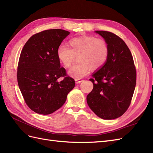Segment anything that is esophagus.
Returning <instances> with one entry per match:
<instances>
[{
  "mask_svg": "<svg viewBox=\"0 0 153 153\" xmlns=\"http://www.w3.org/2000/svg\"><path fill=\"white\" fill-rule=\"evenodd\" d=\"M83 81V80L82 79H75V82L76 84H80V82H82Z\"/></svg>",
  "mask_w": 153,
  "mask_h": 153,
  "instance_id": "1",
  "label": "esophagus"
}]
</instances>
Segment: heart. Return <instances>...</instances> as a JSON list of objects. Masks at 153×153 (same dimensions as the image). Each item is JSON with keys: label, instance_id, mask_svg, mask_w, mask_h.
<instances>
[{"label": "heart", "instance_id": "1", "mask_svg": "<svg viewBox=\"0 0 153 153\" xmlns=\"http://www.w3.org/2000/svg\"><path fill=\"white\" fill-rule=\"evenodd\" d=\"M69 47L60 45L57 49L58 58L65 68H69L76 60V65L69 74L75 79L86 75L89 69L97 70L106 64L109 55V47L102 38L93 36H83L69 41Z\"/></svg>", "mask_w": 153, "mask_h": 153}]
</instances>
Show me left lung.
Listing matches in <instances>:
<instances>
[{
	"label": "left lung",
	"mask_w": 153,
	"mask_h": 153,
	"mask_svg": "<svg viewBox=\"0 0 153 153\" xmlns=\"http://www.w3.org/2000/svg\"><path fill=\"white\" fill-rule=\"evenodd\" d=\"M107 42L109 55L106 64L89 79L94 89L87 95L91 110L103 120H114L127 110L136 82V70L131 52L115 33L97 30Z\"/></svg>",
	"instance_id": "obj_1"
}]
</instances>
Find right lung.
<instances>
[{
  "instance_id": "obj_1",
  "label": "right lung",
  "mask_w": 153,
  "mask_h": 153,
  "mask_svg": "<svg viewBox=\"0 0 153 153\" xmlns=\"http://www.w3.org/2000/svg\"><path fill=\"white\" fill-rule=\"evenodd\" d=\"M70 33L50 29L33 35L25 43L19 59L18 85L27 106L37 114L48 115L65 103L75 82L60 67L58 47ZM62 77L63 80L57 79Z\"/></svg>"
}]
</instances>
